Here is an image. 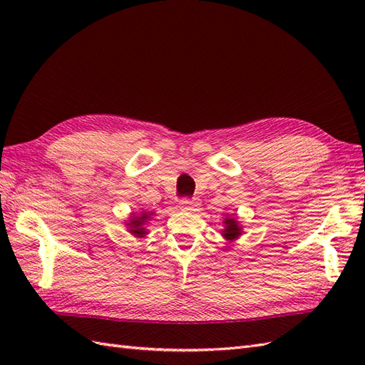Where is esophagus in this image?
Wrapping results in <instances>:
<instances>
[{"label":"esophagus","mask_w":365,"mask_h":365,"mask_svg":"<svg viewBox=\"0 0 365 365\" xmlns=\"http://www.w3.org/2000/svg\"><path fill=\"white\" fill-rule=\"evenodd\" d=\"M193 207V202L192 201H189V200H182V201H180V205H178V208L180 210H190Z\"/></svg>","instance_id":"1"}]
</instances>
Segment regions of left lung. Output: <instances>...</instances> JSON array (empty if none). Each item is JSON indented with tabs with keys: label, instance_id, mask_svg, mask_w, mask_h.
<instances>
[{
	"label": "left lung",
	"instance_id": "obj_1",
	"mask_svg": "<svg viewBox=\"0 0 365 365\" xmlns=\"http://www.w3.org/2000/svg\"><path fill=\"white\" fill-rule=\"evenodd\" d=\"M224 228L222 231H220V235H222V237L225 240H228L230 244H235V242L244 235V227L240 225L239 219L236 215H228L225 219H224Z\"/></svg>",
	"mask_w": 365,
	"mask_h": 365
}]
</instances>
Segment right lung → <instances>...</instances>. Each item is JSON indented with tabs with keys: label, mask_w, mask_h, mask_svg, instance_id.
Segmentation results:
<instances>
[{
	"label": "right lung",
	"mask_w": 365,
	"mask_h": 365,
	"mask_svg": "<svg viewBox=\"0 0 365 365\" xmlns=\"http://www.w3.org/2000/svg\"><path fill=\"white\" fill-rule=\"evenodd\" d=\"M152 216H155V212H148V210L141 208L140 213L129 215V217L125 220V227L134 237L145 239L149 235V230L146 227L150 222Z\"/></svg>",
	"instance_id": "1"
}]
</instances>
